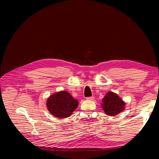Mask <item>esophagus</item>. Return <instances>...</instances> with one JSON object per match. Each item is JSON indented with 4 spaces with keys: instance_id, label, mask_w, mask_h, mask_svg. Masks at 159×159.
I'll list each match as a JSON object with an SVG mask.
<instances>
[{
    "instance_id": "1",
    "label": "esophagus",
    "mask_w": 159,
    "mask_h": 159,
    "mask_svg": "<svg viewBox=\"0 0 159 159\" xmlns=\"http://www.w3.org/2000/svg\"><path fill=\"white\" fill-rule=\"evenodd\" d=\"M86 99H87V100H89V101H93V100H94V98L93 96H92V97H88V98H87Z\"/></svg>"
}]
</instances>
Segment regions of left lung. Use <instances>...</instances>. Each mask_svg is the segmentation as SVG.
I'll return each mask as SVG.
<instances>
[{
	"mask_svg": "<svg viewBox=\"0 0 159 159\" xmlns=\"http://www.w3.org/2000/svg\"><path fill=\"white\" fill-rule=\"evenodd\" d=\"M102 100V108L108 116H116L125 109V102L117 94L112 91L107 93Z\"/></svg>",
	"mask_w": 159,
	"mask_h": 159,
	"instance_id": "left-lung-1",
	"label": "left lung"
}]
</instances>
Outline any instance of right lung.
Segmentation results:
<instances>
[{
	"instance_id": "right-lung-1",
	"label": "right lung",
	"mask_w": 159,
	"mask_h": 159,
	"mask_svg": "<svg viewBox=\"0 0 159 159\" xmlns=\"http://www.w3.org/2000/svg\"><path fill=\"white\" fill-rule=\"evenodd\" d=\"M47 107L51 114L58 118L70 117L78 107L79 102L66 90L57 92L48 97Z\"/></svg>"
}]
</instances>
